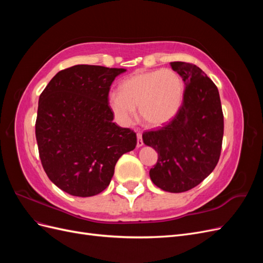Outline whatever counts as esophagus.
Returning <instances> with one entry per match:
<instances>
[{
    "label": "esophagus",
    "mask_w": 263,
    "mask_h": 263,
    "mask_svg": "<svg viewBox=\"0 0 263 263\" xmlns=\"http://www.w3.org/2000/svg\"><path fill=\"white\" fill-rule=\"evenodd\" d=\"M144 145V141H142V135L140 133H137V147H141Z\"/></svg>",
    "instance_id": "esophagus-1"
}]
</instances>
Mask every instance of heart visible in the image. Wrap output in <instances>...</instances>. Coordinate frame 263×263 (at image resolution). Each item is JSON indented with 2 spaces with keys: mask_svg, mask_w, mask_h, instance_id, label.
<instances>
[{
  "mask_svg": "<svg viewBox=\"0 0 263 263\" xmlns=\"http://www.w3.org/2000/svg\"><path fill=\"white\" fill-rule=\"evenodd\" d=\"M184 83L172 69L138 72L119 85V93L108 95V107L122 126H129L136 118V108L141 122L150 128L171 123L183 104Z\"/></svg>",
  "mask_w": 263,
  "mask_h": 263,
  "instance_id": "obj_1",
  "label": "heart"
}]
</instances>
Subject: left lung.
Instances as JSON below:
<instances>
[{"instance_id":"8db88e82","label":"left lung","mask_w":263,"mask_h":263,"mask_svg":"<svg viewBox=\"0 0 263 263\" xmlns=\"http://www.w3.org/2000/svg\"><path fill=\"white\" fill-rule=\"evenodd\" d=\"M172 69L185 83L180 112L171 123L142 135L158 153L151 181L166 192H185L208 178L220 156L224 115L217 86L193 63L174 61Z\"/></svg>"}]
</instances>
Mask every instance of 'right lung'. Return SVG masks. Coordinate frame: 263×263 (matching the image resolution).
Listing matches in <instances>:
<instances>
[{
    "instance_id": "right-lung-1",
    "label": "right lung",
    "mask_w": 263,
    "mask_h": 263,
    "mask_svg": "<svg viewBox=\"0 0 263 263\" xmlns=\"http://www.w3.org/2000/svg\"><path fill=\"white\" fill-rule=\"evenodd\" d=\"M125 71L77 65L59 71L39 97V157L50 181L70 195L104 191L118 159L136 147V134L113 123L107 103L110 85Z\"/></svg>"
}]
</instances>
